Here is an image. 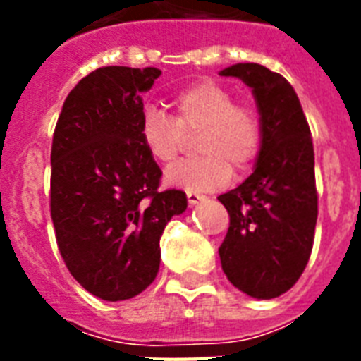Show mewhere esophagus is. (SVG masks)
Here are the masks:
<instances>
[{"instance_id": "1", "label": "esophagus", "mask_w": 361, "mask_h": 361, "mask_svg": "<svg viewBox=\"0 0 361 361\" xmlns=\"http://www.w3.org/2000/svg\"><path fill=\"white\" fill-rule=\"evenodd\" d=\"M202 200H206V197H204V195H200V192L187 191V202L191 204V206H197V204L202 202Z\"/></svg>"}]
</instances>
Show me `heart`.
Segmentation results:
<instances>
[{
	"label": "heart",
	"mask_w": 361,
	"mask_h": 361,
	"mask_svg": "<svg viewBox=\"0 0 361 361\" xmlns=\"http://www.w3.org/2000/svg\"><path fill=\"white\" fill-rule=\"evenodd\" d=\"M174 118L155 106L142 112L140 140L157 164H172L185 149L187 136L195 138L200 157L166 170L164 180L187 191L215 189L228 181L232 166L243 172L257 161L262 147V120L251 104L234 103L225 84L204 78L181 87L170 97Z\"/></svg>",
	"instance_id": "1"
}]
</instances>
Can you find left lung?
Instances as JSON below:
<instances>
[{"label":"left lung","mask_w":361,"mask_h":361,"mask_svg":"<svg viewBox=\"0 0 361 361\" xmlns=\"http://www.w3.org/2000/svg\"><path fill=\"white\" fill-rule=\"evenodd\" d=\"M252 90L262 120V147L252 174L221 195L231 226L219 247L232 285L271 300L296 285L307 266L319 215L311 130L294 87L258 63L221 71Z\"/></svg>","instance_id":"obj_1"}]
</instances>
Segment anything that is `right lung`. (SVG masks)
I'll return each instance as SVG.
<instances>
[{"label":"right lung","instance_id":"1","mask_svg":"<svg viewBox=\"0 0 361 361\" xmlns=\"http://www.w3.org/2000/svg\"><path fill=\"white\" fill-rule=\"evenodd\" d=\"M155 67L110 65L67 95L52 140L50 215L71 275L93 296L129 300L161 264L159 240L187 209L183 191H159L161 169L140 140L142 93Z\"/></svg>","mask_w":361,"mask_h":361}]
</instances>
